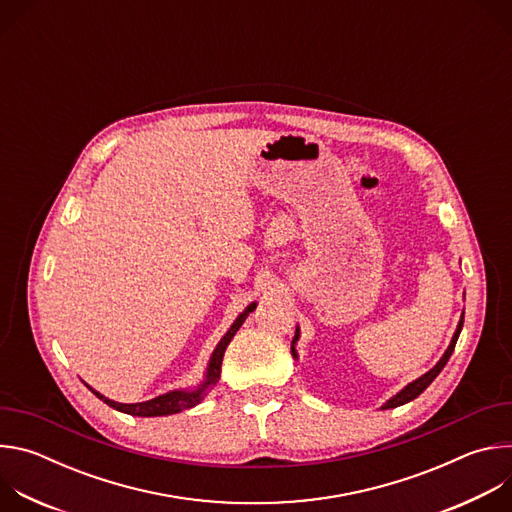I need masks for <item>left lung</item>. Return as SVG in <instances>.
<instances>
[{
    "label": "left lung",
    "mask_w": 512,
    "mask_h": 512,
    "mask_svg": "<svg viewBox=\"0 0 512 512\" xmlns=\"http://www.w3.org/2000/svg\"><path fill=\"white\" fill-rule=\"evenodd\" d=\"M462 326H464V318L460 320V324H458V328H456V334H454V338H452V342H450V346H448V350L444 352V356L440 358V362L435 364V367L429 371V373H425L423 377H419L417 381H413V383H409L401 393H397L393 399H389L385 405H383V409H393V407H399V405H403V403H409V401H413L415 397H419L431 383H433V379L442 373V369L446 367L448 364V360H450V356H452V352H454V348H456V342H458V336H460V332H462ZM300 338V330H296V336H294V342H291V354L294 356H298L296 354V348H294V344H296V340Z\"/></svg>",
    "instance_id": "obj_1"
}]
</instances>
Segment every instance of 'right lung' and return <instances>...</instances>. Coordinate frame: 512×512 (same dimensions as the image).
I'll return each instance as SVG.
<instances>
[{"mask_svg": "<svg viewBox=\"0 0 512 512\" xmlns=\"http://www.w3.org/2000/svg\"><path fill=\"white\" fill-rule=\"evenodd\" d=\"M257 304H251L237 320L235 324L229 328V332L223 336V340L218 342L216 350L212 352L210 356V364H208V373H206V381L196 389V391H170L166 395H160L156 399H150V401H143V403H117V401H111L107 397H103L101 393H97L95 389H91L101 401H105L109 407L121 411V413H129V415H135V417H158V415H172V413H180L184 409H190L194 405H198L206 391L210 387H214L218 383V379H221V364H223V356H225V350L229 346V342L233 340V336L237 334V330L241 328V324L245 322V318L255 310Z\"/></svg>", "mask_w": 512, "mask_h": 512, "instance_id": "1", "label": "right lung"}]
</instances>
